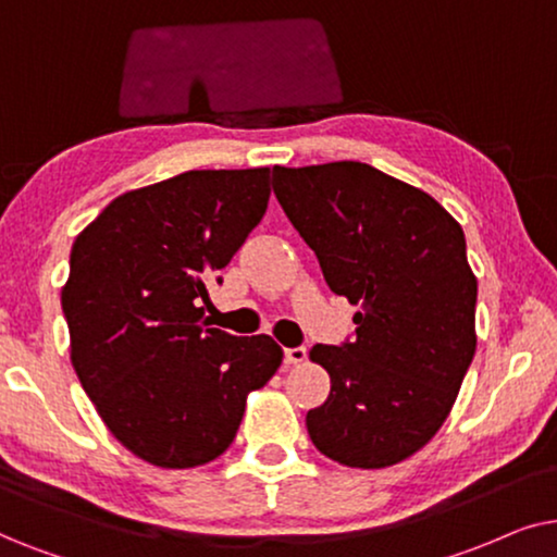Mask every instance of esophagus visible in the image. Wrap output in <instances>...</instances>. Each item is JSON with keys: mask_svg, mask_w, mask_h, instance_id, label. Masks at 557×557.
<instances>
[{"mask_svg": "<svg viewBox=\"0 0 557 557\" xmlns=\"http://www.w3.org/2000/svg\"><path fill=\"white\" fill-rule=\"evenodd\" d=\"M308 356L306 346H295V348H285V364H302Z\"/></svg>", "mask_w": 557, "mask_h": 557, "instance_id": "34e87169", "label": "esophagus"}]
</instances>
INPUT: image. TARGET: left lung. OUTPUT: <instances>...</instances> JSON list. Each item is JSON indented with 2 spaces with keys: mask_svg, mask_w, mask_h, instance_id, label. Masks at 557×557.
<instances>
[{
  "mask_svg": "<svg viewBox=\"0 0 557 557\" xmlns=\"http://www.w3.org/2000/svg\"><path fill=\"white\" fill-rule=\"evenodd\" d=\"M280 206L336 295L354 341L315 344L331 395L306 414L313 446L351 469L395 466L446 422L476 351V277L463 228L425 190L367 162L272 168Z\"/></svg>",
  "mask_w": 557,
  "mask_h": 557,
  "instance_id": "left-lung-1",
  "label": "left lung"
}]
</instances>
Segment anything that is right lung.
I'll list each match as a JSON object with an SVG mask.
<instances>
[{"instance_id":"obj_1","label":"right lung","mask_w":557,"mask_h":557,"mask_svg":"<svg viewBox=\"0 0 557 557\" xmlns=\"http://www.w3.org/2000/svg\"><path fill=\"white\" fill-rule=\"evenodd\" d=\"M267 201L270 168L188 170L114 198L73 242L61 293L73 369L111 435L147 463L219 458L249 392L283 364L270 336L209 329L201 308Z\"/></svg>"}]
</instances>
